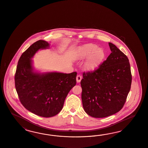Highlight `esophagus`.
Listing matches in <instances>:
<instances>
[{
  "instance_id": "1",
  "label": "esophagus",
  "mask_w": 148,
  "mask_h": 148,
  "mask_svg": "<svg viewBox=\"0 0 148 148\" xmlns=\"http://www.w3.org/2000/svg\"><path fill=\"white\" fill-rule=\"evenodd\" d=\"M76 79L77 82H80L81 80L82 79V76L80 74H79L76 76Z\"/></svg>"
}]
</instances>
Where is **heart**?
<instances>
[{
	"label": "heart",
	"mask_w": 148,
	"mask_h": 148,
	"mask_svg": "<svg viewBox=\"0 0 148 148\" xmlns=\"http://www.w3.org/2000/svg\"><path fill=\"white\" fill-rule=\"evenodd\" d=\"M79 57L82 59L87 58L85 63L86 69L93 71L103 62L105 53L103 49L99 48L97 45L88 44L81 48L79 51Z\"/></svg>",
	"instance_id": "obj_1"
}]
</instances>
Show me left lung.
<instances>
[{"mask_svg": "<svg viewBox=\"0 0 148 148\" xmlns=\"http://www.w3.org/2000/svg\"><path fill=\"white\" fill-rule=\"evenodd\" d=\"M112 53L98 68L84 72L81 99L86 113L103 118L119 112L125 103L132 82L129 60L116 46L108 43Z\"/></svg>", "mask_w": 148, "mask_h": 148, "instance_id": "1", "label": "left lung"}]
</instances>
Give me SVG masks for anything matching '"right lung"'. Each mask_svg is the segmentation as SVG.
<instances>
[{
  "label": "right lung",
  "instance_id": "right-lung-1",
  "mask_svg": "<svg viewBox=\"0 0 148 148\" xmlns=\"http://www.w3.org/2000/svg\"><path fill=\"white\" fill-rule=\"evenodd\" d=\"M49 44L39 40L30 46L19 59L14 75L15 87L23 106L30 112L43 117H51L62 109L65 99L76 85L77 73L69 74L33 71L31 58Z\"/></svg>",
  "mask_w": 148,
  "mask_h": 148
}]
</instances>
